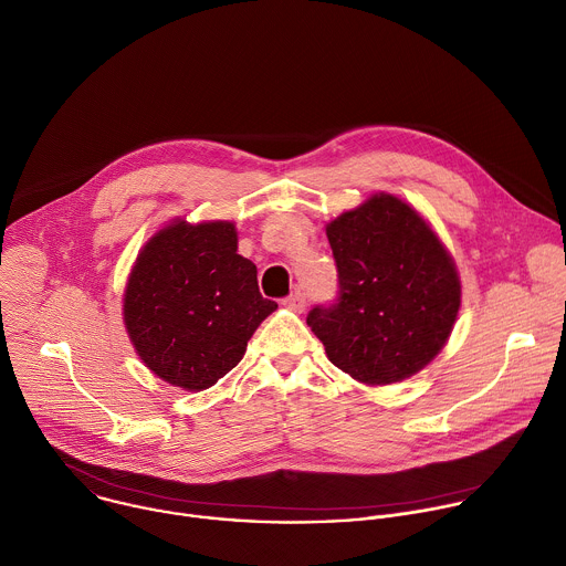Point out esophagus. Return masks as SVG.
<instances>
[{
	"label": "esophagus",
	"instance_id": "34e87169",
	"mask_svg": "<svg viewBox=\"0 0 566 566\" xmlns=\"http://www.w3.org/2000/svg\"><path fill=\"white\" fill-rule=\"evenodd\" d=\"M305 294L303 292H294V294H290V296H285L283 298V305L287 307V310H292V312H303L305 310Z\"/></svg>",
	"mask_w": 566,
	"mask_h": 566
}]
</instances>
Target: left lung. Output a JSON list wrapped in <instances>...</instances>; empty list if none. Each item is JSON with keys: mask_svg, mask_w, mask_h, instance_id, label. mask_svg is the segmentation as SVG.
I'll use <instances>...</instances> for the list:
<instances>
[{"mask_svg": "<svg viewBox=\"0 0 566 566\" xmlns=\"http://www.w3.org/2000/svg\"><path fill=\"white\" fill-rule=\"evenodd\" d=\"M327 239L338 292L307 314L327 358L367 385L420 371L460 307V281L438 237L413 208L376 195L332 221Z\"/></svg>", "mask_w": 566, "mask_h": 566, "instance_id": "8db88e82", "label": "left lung"}]
</instances>
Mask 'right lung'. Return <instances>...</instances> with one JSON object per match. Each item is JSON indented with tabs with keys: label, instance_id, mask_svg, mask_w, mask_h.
<instances>
[{
	"label": "right lung",
	"instance_id": "obj_1",
	"mask_svg": "<svg viewBox=\"0 0 566 566\" xmlns=\"http://www.w3.org/2000/svg\"><path fill=\"white\" fill-rule=\"evenodd\" d=\"M276 303L263 298L256 265L237 254L228 221L161 230L139 254L124 318L142 360L164 380L201 391L239 365Z\"/></svg>",
	"mask_w": 566,
	"mask_h": 566
}]
</instances>
